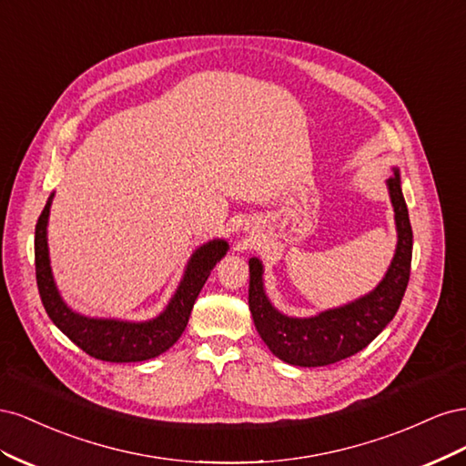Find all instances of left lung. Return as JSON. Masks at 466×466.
I'll return each instance as SVG.
<instances>
[{"mask_svg": "<svg viewBox=\"0 0 466 466\" xmlns=\"http://www.w3.org/2000/svg\"><path fill=\"white\" fill-rule=\"evenodd\" d=\"M387 188L397 225V248L383 279L356 301L329 309L315 317L284 315L268 299L262 262L257 257L248 260V309L252 320L264 344L281 361L299 368H322L346 360L373 342L397 315L412 262V228L397 167H392Z\"/></svg>", "mask_w": 466, "mask_h": 466, "instance_id": "left-lung-1", "label": "left lung"}]
</instances>
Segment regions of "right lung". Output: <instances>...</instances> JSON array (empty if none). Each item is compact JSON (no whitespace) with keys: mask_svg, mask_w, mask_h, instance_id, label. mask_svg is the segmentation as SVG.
Masks as SVG:
<instances>
[{"mask_svg":"<svg viewBox=\"0 0 466 466\" xmlns=\"http://www.w3.org/2000/svg\"><path fill=\"white\" fill-rule=\"evenodd\" d=\"M52 200L54 192L50 194L45 209H42L35 229L36 284L42 305H45L50 320L76 346L96 360L128 363L161 356L185 332L194 301L202 291L209 272L228 255V241L225 238H211V241L192 252L175 295L157 317L136 322L79 315L62 299L52 274L48 252V218Z\"/></svg>","mask_w":466,"mask_h":466,"instance_id":"1","label":"right lung"}]
</instances>
